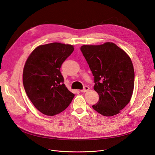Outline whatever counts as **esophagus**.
<instances>
[{
    "label": "esophagus",
    "instance_id": "34e87169",
    "mask_svg": "<svg viewBox=\"0 0 155 155\" xmlns=\"http://www.w3.org/2000/svg\"><path fill=\"white\" fill-rule=\"evenodd\" d=\"M89 89H90V88H89L88 86H85L83 88V90H81V92H87L89 91Z\"/></svg>",
    "mask_w": 155,
    "mask_h": 155
}]
</instances>
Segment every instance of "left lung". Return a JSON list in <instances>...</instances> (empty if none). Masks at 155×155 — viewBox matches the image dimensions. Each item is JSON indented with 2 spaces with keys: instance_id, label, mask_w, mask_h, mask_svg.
<instances>
[{
  "instance_id": "left-lung-1",
  "label": "left lung",
  "mask_w": 155,
  "mask_h": 155,
  "mask_svg": "<svg viewBox=\"0 0 155 155\" xmlns=\"http://www.w3.org/2000/svg\"><path fill=\"white\" fill-rule=\"evenodd\" d=\"M81 51L94 76L99 95L92 108L105 116L120 113L133 95L134 72L129 56L113 43L83 45Z\"/></svg>"
}]
</instances>
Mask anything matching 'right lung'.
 Masks as SVG:
<instances>
[{
  "instance_id": "right-lung-1",
  "label": "right lung",
  "mask_w": 155,
  "mask_h": 155,
  "mask_svg": "<svg viewBox=\"0 0 155 155\" xmlns=\"http://www.w3.org/2000/svg\"><path fill=\"white\" fill-rule=\"evenodd\" d=\"M74 50L72 45L59 43L40 45L26 60L22 75L25 90L36 109L45 115L61 112L74 97L60 71Z\"/></svg>"
}]
</instances>
